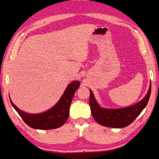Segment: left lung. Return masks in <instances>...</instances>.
<instances>
[{"mask_svg": "<svg viewBox=\"0 0 159 159\" xmlns=\"http://www.w3.org/2000/svg\"><path fill=\"white\" fill-rule=\"evenodd\" d=\"M151 84L147 95L140 102L133 106L117 109H102L97 103L90 90L89 104L92 114L98 123L107 127L120 128L130 125L141 113L149 101Z\"/></svg>", "mask_w": 159, "mask_h": 159, "instance_id": "1", "label": "left lung"}]
</instances>
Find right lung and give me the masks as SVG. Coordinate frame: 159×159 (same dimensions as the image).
<instances>
[{
    "mask_svg": "<svg viewBox=\"0 0 159 159\" xmlns=\"http://www.w3.org/2000/svg\"><path fill=\"white\" fill-rule=\"evenodd\" d=\"M80 86V82L73 81L67 86L59 102L52 109L39 114H29L20 111L11 100V105L18 113L24 121L35 129L48 130L61 127L66 123L74 94Z\"/></svg>",
    "mask_w": 159,
    "mask_h": 159,
    "instance_id": "1",
    "label": "right lung"
}]
</instances>
